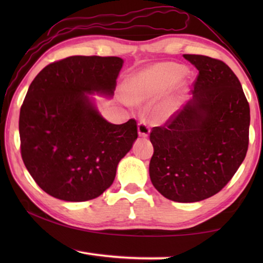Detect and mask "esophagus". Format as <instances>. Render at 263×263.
<instances>
[{
    "instance_id": "obj_1",
    "label": "esophagus",
    "mask_w": 263,
    "mask_h": 263,
    "mask_svg": "<svg viewBox=\"0 0 263 263\" xmlns=\"http://www.w3.org/2000/svg\"><path fill=\"white\" fill-rule=\"evenodd\" d=\"M138 135H139L142 138L148 137V135H149V127H148V125L145 122H140L139 124H138Z\"/></svg>"
}]
</instances>
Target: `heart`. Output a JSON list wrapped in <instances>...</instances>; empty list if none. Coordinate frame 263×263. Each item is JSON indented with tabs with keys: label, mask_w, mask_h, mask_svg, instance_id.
Masks as SVG:
<instances>
[{
	"label": "heart",
	"mask_w": 263,
	"mask_h": 263,
	"mask_svg": "<svg viewBox=\"0 0 263 263\" xmlns=\"http://www.w3.org/2000/svg\"><path fill=\"white\" fill-rule=\"evenodd\" d=\"M186 69L175 62H160L135 73L125 83V94L132 103L158 99L164 92L179 83L185 77ZM175 109L173 101H167L158 108L160 118L168 117Z\"/></svg>",
	"instance_id": "heart-1"
}]
</instances>
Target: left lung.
Instances as JSON below:
<instances>
[{
	"mask_svg": "<svg viewBox=\"0 0 263 263\" xmlns=\"http://www.w3.org/2000/svg\"><path fill=\"white\" fill-rule=\"evenodd\" d=\"M183 57L198 70L193 99L151 132L149 177L166 198L193 203L219 193L238 171L247 153L251 116L241 84L225 62Z\"/></svg>",
	"mask_w": 263,
	"mask_h": 263,
	"instance_id": "obj_1",
	"label": "left lung"
}]
</instances>
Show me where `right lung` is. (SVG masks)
Returning <instances> with one entry per match:
<instances>
[{"label": "right lung", "instance_id": "1", "mask_svg": "<svg viewBox=\"0 0 263 263\" xmlns=\"http://www.w3.org/2000/svg\"><path fill=\"white\" fill-rule=\"evenodd\" d=\"M123 64L118 57H68L31 82L20 112L21 154L35 183L53 197H99L138 138L135 119L109 123L89 96H112Z\"/></svg>", "mask_w": 263, "mask_h": 263}]
</instances>
